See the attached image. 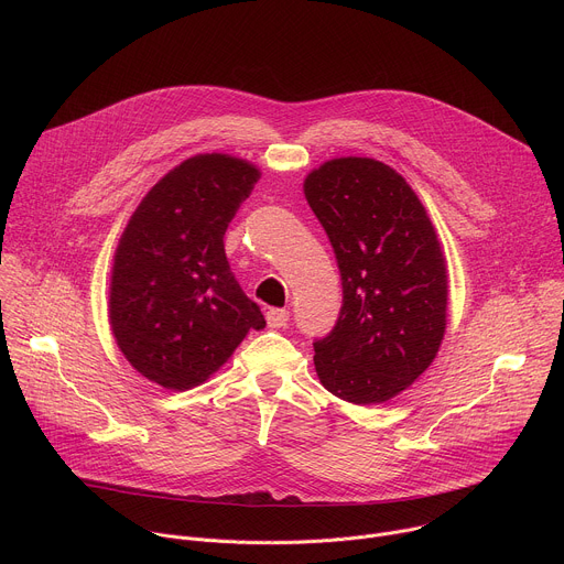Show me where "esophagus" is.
I'll return each instance as SVG.
<instances>
[{
    "instance_id": "1",
    "label": "esophagus",
    "mask_w": 564,
    "mask_h": 564,
    "mask_svg": "<svg viewBox=\"0 0 564 564\" xmlns=\"http://www.w3.org/2000/svg\"><path fill=\"white\" fill-rule=\"evenodd\" d=\"M265 318H268V326L270 328H285L288 326V318H290V312L281 310V307H272V310H268Z\"/></svg>"
}]
</instances>
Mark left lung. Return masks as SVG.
I'll return each instance as SVG.
<instances>
[{
  "mask_svg": "<svg viewBox=\"0 0 564 564\" xmlns=\"http://www.w3.org/2000/svg\"><path fill=\"white\" fill-rule=\"evenodd\" d=\"M303 192L341 272L335 328L314 341L326 390L383 404L435 359L446 330L448 274L435 227L411 185L372 158H335Z\"/></svg>",
  "mask_w": 564,
  "mask_h": 564,
  "instance_id": "left-lung-1",
  "label": "left lung"
}]
</instances>
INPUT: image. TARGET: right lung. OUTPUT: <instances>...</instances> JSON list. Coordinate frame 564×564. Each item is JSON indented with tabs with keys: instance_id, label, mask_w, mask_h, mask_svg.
<instances>
[{
	"instance_id": "add662e5",
	"label": "right lung",
	"mask_w": 564,
	"mask_h": 564,
	"mask_svg": "<svg viewBox=\"0 0 564 564\" xmlns=\"http://www.w3.org/2000/svg\"><path fill=\"white\" fill-rule=\"evenodd\" d=\"M261 178L227 153H198L160 178L131 214L113 257L109 324L127 361L167 390L209 379L265 328L234 279L223 236Z\"/></svg>"
}]
</instances>
